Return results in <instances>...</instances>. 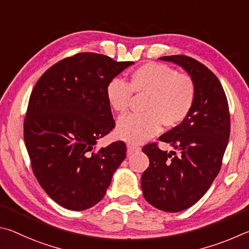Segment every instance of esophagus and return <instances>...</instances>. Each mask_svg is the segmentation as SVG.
<instances>
[{
	"label": "esophagus",
	"mask_w": 249,
	"mask_h": 249,
	"mask_svg": "<svg viewBox=\"0 0 249 249\" xmlns=\"http://www.w3.org/2000/svg\"><path fill=\"white\" fill-rule=\"evenodd\" d=\"M140 150H141V147H140V146L130 144V145H128L127 154H128V155H131V154H133V153H134V152H138V151H140Z\"/></svg>",
	"instance_id": "esophagus-1"
}]
</instances>
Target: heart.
Here are the masks:
<instances>
[{
  "instance_id": "1",
  "label": "heart",
  "mask_w": 249,
  "mask_h": 249,
  "mask_svg": "<svg viewBox=\"0 0 249 249\" xmlns=\"http://www.w3.org/2000/svg\"><path fill=\"white\" fill-rule=\"evenodd\" d=\"M147 94L142 113L121 117L117 124V137L139 144L156 136L162 129L184 121L194 106L196 84L189 74L160 63H146L134 70L127 83L115 77L109 81L106 96L113 110L128 111L132 95Z\"/></svg>"
}]
</instances>
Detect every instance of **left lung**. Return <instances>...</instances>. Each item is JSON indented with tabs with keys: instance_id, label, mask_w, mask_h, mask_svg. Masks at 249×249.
Instances as JSON below:
<instances>
[{
	"instance_id": "1",
	"label": "left lung",
	"mask_w": 249,
	"mask_h": 249,
	"mask_svg": "<svg viewBox=\"0 0 249 249\" xmlns=\"http://www.w3.org/2000/svg\"><path fill=\"white\" fill-rule=\"evenodd\" d=\"M160 60L179 65L193 77L196 97L186 119L160 137L178 154L160 150L156 143L142 149L150 165L141 177V187L153 207L179 212L201 199L220 172L230 139L229 104L219 78L199 61L187 55Z\"/></svg>"
}]
</instances>
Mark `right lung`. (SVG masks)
Listing matches in <instances>:
<instances>
[{
	"mask_svg": "<svg viewBox=\"0 0 249 249\" xmlns=\"http://www.w3.org/2000/svg\"><path fill=\"white\" fill-rule=\"evenodd\" d=\"M132 64L82 52L48 69L30 94L24 140L33 172L65 209L82 211L98 203L125 158L122 141L99 150L95 145L115 128L107 84Z\"/></svg>",
	"mask_w": 249,
	"mask_h": 249,
	"instance_id": "add662e5",
	"label": "right lung"
}]
</instances>
